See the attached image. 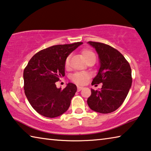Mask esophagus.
Returning a JSON list of instances; mask_svg holds the SVG:
<instances>
[{"mask_svg":"<svg viewBox=\"0 0 151 151\" xmlns=\"http://www.w3.org/2000/svg\"><path fill=\"white\" fill-rule=\"evenodd\" d=\"M83 88V86H77V90H78V91H81L82 89Z\"/></svg>","mask_w":151,"mask_h":151,"instance_id":"34e87169","label":"esophagus"}]
</instances>
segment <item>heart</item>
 Segmentation results:
<instances>
[{"label": "heart", "instance_id": "obj_1", "mask_svg": "<svg viewBox=\"0 0 151 151\" xmlns=\"http://www.w3.org/2000/svg\"><path fill=\"white\" fill-rule=\"evenodd\" d=\"M82 55H83V57L85 58V60L86 61L88 60L89 58H91L92 57H95L94 53L91 50L88 49V48H85V49H83L82 50ZM70 58V56H68V57L66 58V66H68V65H69ZM89 77H90V76H89L88 73H77L73 75L72 80L73 81V82H75V83L78 84V85H85V84L86 83V82L88 81Z\"/></svg>", "mask_w": 151, "mask_h": 151}]
</instances>
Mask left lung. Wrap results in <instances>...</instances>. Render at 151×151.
Instances as JSON below:
<instances>
[{"label": "left lung", "mask_w": 151, "mask_h": 151, "mask_svg": "<svg viewBox=\"0 0 151 151\" xmlns=\"http://www.w3.org/2000/svg\"><path fill=\"white\" fill-rule=\"evenodd\" d=\"M99 55L100 67L92 85L103 83L101 90L91 89L87 104L93 111L106 114L119 108L132 85L131 68L119 51L104 43L88 42Z\"/></svg>", "instance_id": "8db88e82"}]
</instances>
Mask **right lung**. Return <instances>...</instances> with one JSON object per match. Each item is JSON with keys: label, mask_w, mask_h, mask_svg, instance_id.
Returning a JSON list of instances; mask_svg holds the SVG:
<instances>
[{"label": "right lung", "mask_w": 151, "mask_h": 151, "mask_svg": "<svg viewBox=\"0 0 151 151\" xmlns=\"http://www.w3.org/2000/svg\"><path fill=\"white\" fill-rule=\"evenodd\" d=\"M82 44L78 42L52 46L39 51L28 63L23 73L24 93L38 113L55 118L69 108L76 86L69 83L61 90L55 83L65 75L66 58Z\"/></svg>", "instance_id": "add662e5"}]
</instances>
